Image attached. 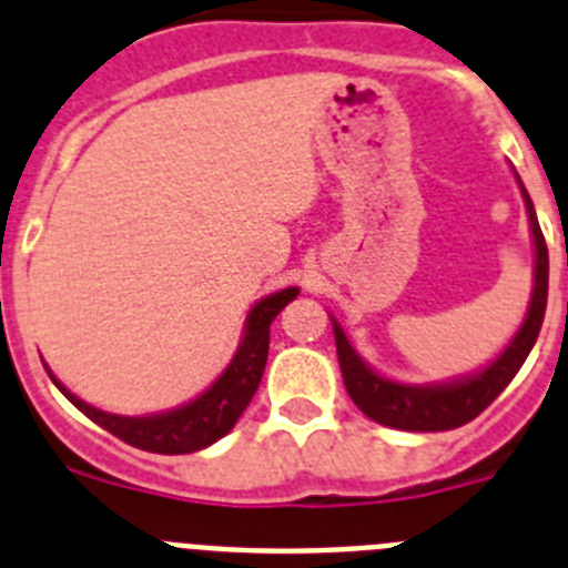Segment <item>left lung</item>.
I'll use <instances>...</instances> for the list:
<instances>
[{"label": "left lung", "instance_id": "obj_1", "mask_svg": "<svg viewBox=\"0 0 568 568\" xmlns=\"http://www.w3.org/2000/svg\"><path fill=\"white\" fill-rule=\"evenodd\" d=\"M520 183V181H518ZM524 192L526 212H529V226H532L535 237V288L532 303L526 311V320L515 339L509 342L507 351L484 367L481 373L458 379L453 385L438 387H413L398 385V382L385 379L379 373H373L365 362L356 356V351L347 342L345 331L339 328V322L334 320V336H336V356H339L342 379H345L347 396L354 398V405L365 413L373 422L385 424V427H396V430L410 433H438V430H456L462 424L473 422L478 413L487 410L500 390L515 379V373L526 362L529 351H532L535 339L540 334L546 314V294H549V252H546V240L540 232V223L535 217V206Z\"/></svg>", "mask_w": 568, "mask_h": 568}]
</instances>
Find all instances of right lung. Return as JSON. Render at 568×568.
<instances>
[{
    "mask_svg": "<svg viewBox=\"0 0 568 568\" xmlns=\"http://www.w3.org/2000/svg\"><path fill=\"white\" fill-rule=\"evenodd\" d=\"M296 294H300V288H283L260 300L252 314H248L246 336L240 342L232 365L223 371L221 379L214 382L203 396L178 407V410L158 413V416H115V413H104L81 402L55 376L53 382L87 418H93L99 427L110 430L112 436H119L121 442L146 449V453H161V456L195 453V449L209 447V444L226 436L237 424V418L243 416L252 396L257 393L260 379H263L265 359H268V331H272L274 316Z\"/></svg>",
    "mask_w": 568,
    "mask_h": 568,
    "instance_id": "obj_1",
    "label": "right lung"
}]
</instances>
